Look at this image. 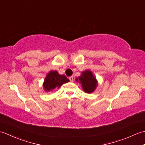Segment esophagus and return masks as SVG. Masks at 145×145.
<instances>
[{
  "instance_id": "esophagus-1",
  "label": "esophagus",
  "mask_w": 145,
  "mask_h": 145,
  "mask_svg": "<svg viewBox=\"0 0 145 145\" xmlns=\"http://www.w3.org/2000/svg\"><path fill=\"white\" fill-rule=\"evenodd\" d=\"M69 80H70V81L71 82H73V76H70L69 77Z\"/></svg>"
}]
</instances>
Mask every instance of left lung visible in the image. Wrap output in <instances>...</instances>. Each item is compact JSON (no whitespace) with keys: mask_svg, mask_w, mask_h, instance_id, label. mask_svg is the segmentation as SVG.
<instances>
[{"mask_svg":"<svg viewBox=\"0 0 145 145\" xmlns=\"http://www.w3.org/2000/svg\"><path fill=\"white\" fill-rule=\"evenodd\" d=\"M75 80L82 85V88L85 93H91L96 90L98 81L95 77L93 72L90 70L84 71L81 75L76 78Z\"/></svg>","mask_w":145,"mask_h":145,"instance_id":"obj_1","label":"left lung"}]
</instances>
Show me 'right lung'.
Returning <instances> with one entry per match:
<instances>
[{"instance_id": "obj_1", "label": "right lung", "mask_w": 145, "mask_h": 145, "mask_svg": "<svg viewBox=\"0 0 145 145\" xmlns=\"http://www.w3.org/2000/svg\"><path fill=\"white\" fill-rule=\"evenodd\" d=\"M69 82L66 76L60 75L56 70H51L46 75L43 83V87L46 92L52 91L54 89L59 88L63 84Z\"/></svg>"}]
</instances>
